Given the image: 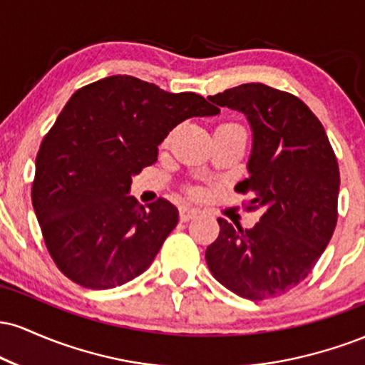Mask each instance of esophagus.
Wrapping results in <instances>:
<instances>
[{
  "label": "esophagus",
  "instance_id": "esophagus-1",
  "mask_svg": "<svg viewBox=\"0 0 365 365\" xmlns=\"http://www.w3.org/2000/svg\"><path fill=\"white\" fill-rule=\"evenodd\" d=\"M197 215H199V211L194 207H180V221H183V223L194 220Z\"/></svg>",
  "mask_w": 365,
  "mask_h": 365
}]
</instances>
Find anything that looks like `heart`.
<instances>
[{
  "instance_id": "1",
  "label": "heart",
  "mask_w": 365,
  "mask_h": 365,
  "mask_svg": "<svg viewBox=\"0 0 365 365\" xmlns=\"http://www.w3.org/2000/svg\"><path fill=\"white\" fill-rule=\"evenodd\" d=\"M221 127H237V125H232V123H226V125H221ZM192 194H194V195H197V194H200V192L199 190H197V188H192Z\"/></svg>"
}]
</instances>
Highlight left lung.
I'll return each instance as SVG.
<instances>
[{
    "mask_svg": "<svg viewBox=\"0 0 365 365\" xmlns=\"http://www.w3.org/2000/svg\"><path fill=\"white\" fill-rule=\"evenodd\" d=\"M209 101L244 113L252 128L249 178L237 183L261 209L254 228L220 217L206 262L223 287L249 300L290 292L307 278L333 237L340 170L324 127L299 98L264 83H242Z\"/></svg>",
    "mask_w": 365,
    "mask_h": 365,
    "instance_id": "1",
    "label": "left lung"
}]
</instances>
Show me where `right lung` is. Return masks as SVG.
<instances>
[{
	"mask_svg": "<svg viewBox=\"0 0 365 365\" xmlns=\"http://www.w3.org/2000/svg\"><path fill=\"white\" fill-rule=\"evenodd\" d=\"M195 92L171 94L130 75L78 89L46 133L36 158L32 206L58 269L81 287L108 290L153 264L178 223L166 199L140 206L133 175L192 116H215Z\"/></svg>",
	"mask_w": 365,
	"mask_h": 365,
	"instance_id": "1",
	"label": "right lung"
}]
</instances>
